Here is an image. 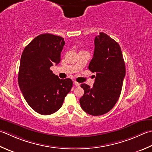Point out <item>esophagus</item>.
Listing matches in <instances>:
<instances>
[{
  "label": "esophagus",
  "mask_w": 152,
  "mask_h": 152,
  "mask_svg": "<svg viewBox=\"0 0 152 152\" xmlns=\"http://www.w3.org/2000/svg\"><path fill=\"white\" fill-rule=\"evenodd\" d=\"M74 85H75L76 86H80V83L77 82H76V81H74Z\"/></svg>",
  "instance_id": "1"
}]
</instances>
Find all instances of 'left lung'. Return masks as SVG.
I'll list each match as a JSON object with an SVG mask.
<instances>
[{
    "instance_id": "1",
    "label": "left lung",
    "mask_w": 152,
    "mask_h": 152,
    "mask_svg": "<svg viewBox=\"0 0 152 152\" xmlns=\"http://www.w3.org/2000/svg\"><path fill=\"white\" fill-rule=\"evenodd\" d=\"M94 56L89 70L96 72L92 88L81 84L84 94L80 99L82 109L93 116L105 114L117 103L121 93L126 68L119 45L103 32L96 37Z\"/></svg>"
}]
</instances>
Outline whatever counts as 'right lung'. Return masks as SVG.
Masks as SVG:
<instances>
[{
	"label": "right lung",
	"instance_id": "right-lung-1",
	"mask_svg": "<svg viewBox=\"0 0 152 152\" xmlns=\"http://www.w3.org/2000/svg\"><path fill=\"white\" fill-rule=\"evenodd\" d=\"M64 44L60 36L41 34L25 47L21 56L19 87L26 102L39 114L57 111L72 87V80H61L50 70L60 62Z\"/></svg>",
	"mask_w": 152,
	"mask_h": 152
}]
</instances>
